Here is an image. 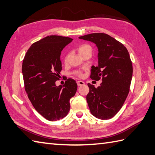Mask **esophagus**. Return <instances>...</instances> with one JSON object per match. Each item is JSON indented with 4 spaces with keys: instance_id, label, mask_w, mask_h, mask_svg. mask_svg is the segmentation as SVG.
Segmentation results:
<instances>
[{
    "instance_id": "1",
    "label": "esophagus",
    "mask_w": 155,
    "mask_h": 155,
    "mask_svg": "<svg viewBox=\"0 0 155 155\" xmlns=\"http://www.w3.org/2000/svg\"><path fill=\"white\" fill-rule=\"evenodd\" d=\"M85 83H84V82H83V81H77V85L78 87H80V86H83V85H84Z\"/></svg>"
}]
</instances>
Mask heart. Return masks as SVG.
Returning a JSON list of instances; mask_svg holds the SVG:
<instances>
[{
    "mask_svg": "<svg viewBox=\"0 0 155 155\" xmlns=\"http://www.w3.org/2000/svg\"><path fill=\"white\" fill-rule=\"evenodd\" d=\"M88 51H91V47L88 45L83 44V45H80L79 47H78V52H79V54L81 55H82V54L84 53V52H87ZM68 58V54H67V56H66L65 58H64V62H67ZM75 74H77V75H78V76H81L82 75V72L81 71H76L75 72Z\"/></svg>",
    "mask_w": 155,
    "mask_h": 155,
    "instance_id": "heart-1",
    "label": "heart"
}]
</instances>
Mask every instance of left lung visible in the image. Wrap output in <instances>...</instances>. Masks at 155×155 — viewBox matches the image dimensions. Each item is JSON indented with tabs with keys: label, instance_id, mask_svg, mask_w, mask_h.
<instances>
[{
	"label": "left lung",
	"instance_id": "8db88e82",
	"mask_svg": "<svg viewBox=\"0 0 155 155\" xmlns=\"http://www.w3.org/2000/svg\"><path fill=\"white\" fill-rule=\"evenodd\" d=\"M96 45L98 66L91 68V79L103 81L99 87L88 84L87 101L91 114L101 120L113 118L123 107L129 93L133 65L127 48L104 33H92L79 37Z\"/></svg>",
	"mask_w": 155,
	"mask_h": 155
}]
</instances>
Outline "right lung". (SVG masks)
I'll use <instances>...</instances> for the list:
<instances>
[{
  "label": "right lung",
  "instance_id": "right-lung-1",
  "mask_svg": "<svg viewBox=\"0 0 155 155\" xmlns=\"http://www.w3.org/2000/svg\"><path fill=\"white\" fill-rule=\"evenodd\" d=\"M72 38L51 35L35 42L28 48L22 62L25 88L32 106L50 121L67 116L71 98L77 90V84L68 78L63 86L57 87L62 70L61 54Z\"/></svg>",
  "mask_w": 155,
  "mask_h": 155
}]
</instances>
